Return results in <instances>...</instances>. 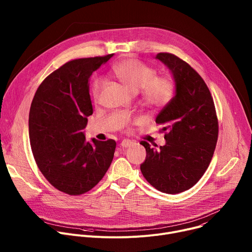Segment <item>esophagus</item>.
I'll use <instances>...</instances> for the list:
<instances>
[{
  "mask_svg": "<svg viewBox=\"0 0 252 252\" xmlns=\"http://www.w3.org/2000/svg\"><path fill=\"white\" fill-rule=\"evenodd\" d=\"M132 146V141L128 140V139H124L122 142H121V147L123 149H126V148H129Z\"/></svg>",
  "mask_w": 252,
  "mask_h": 252,
  "instance_id": "34e87169",
  "label": "esophagus"
}]
</instances>
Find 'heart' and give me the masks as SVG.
Segmentation results:
<instances>
[{
    "instance_id": "1",
    "label": "heart",
    "mask_w": 252,
    "mask_h": 252,
    "mask_svg": "<svg viewBox=\"0 0 252 252\" xmlns=\"http://www.w3.org/2000/svg\"><path fill=\"white\" fill-rule=\"evenodd\" d=\"M112 75L127 90L140 93L143 105L150 109H160L169 102L173 94V85L166 77H158L157 70L135 59H126L117 63ZM102 83L95 81L92 88L94 102L99 99Z\"/></svg>"
}]
</instances>
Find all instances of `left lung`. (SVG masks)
<instances>
[{
  "label": "left lung",
  "mask_w": 252,
  "mask_h": 252,
  "mask_svg": "<svg viewBox=\"0 0 252 252\" xmlns=\"http://www.w3.org/2000/svg\"><path fill=\"white\" fill-rule=\"evenodd\" d=\"M157 59L171 70L175 95L156 120L162 126L165 146L154 149L142 140L147 158L140 170L155 189L175 194L192 188L207 169L217 147L219 121L211 94L197 71L169 53H158Z\"/></svg>",
  "instance_id": "8db88e82"
}]
</instances>
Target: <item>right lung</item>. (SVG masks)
Listing matches in <instances>:
<instances>
[{
  "label": "right lung",
  "mask_w": 252,
  "mask_h": 252,
  "mask_svg": "<svg viewBox=\"0 0 252 252\" xmlns=\"http://www.w3.org/2000/svg\"><path fill=\"white\" fill-rule=\"evenodd\" d=\"M114 54L69 61L38 88L29 115L32 152L39 169L58 190L80 195L94 188L109 169L117 143H93L83 129L93 115L89 79Z\"/></svg>",
  "instance_id": "obj_1"
}]
</instances>
